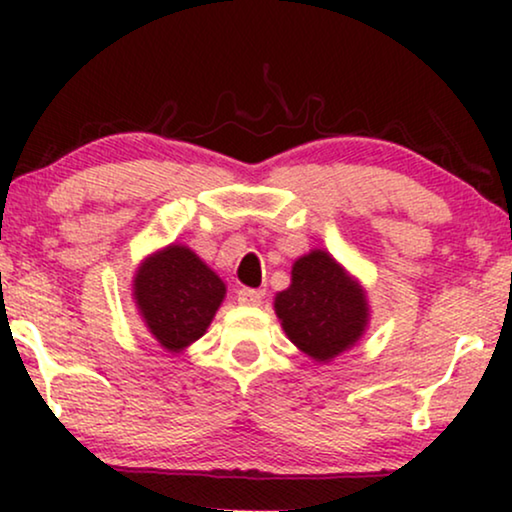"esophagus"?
I'll list each match as a JSON object with an SVG mask.
<instances>
[{"label": "esophagus", "instance_id": "obj_1", "mask_svg": "<svg viewBox=\"0 0 512 512\" xmlns=\"http://www.w3.org/2000/svg\"><path fill=\"white\" fill-rule=\"evenodd\" d=\"M247 286H254V284H251V282H247Z\"/></svg>", "mask_w": 512, "mask_h": 512}]
</instances>
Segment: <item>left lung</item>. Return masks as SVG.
<instances>
[{"mask_svg":"<svg viewBox=\"0 0 512 512\" xmlns=\"http://www.w3.org/2000/svg\"><path fill=\"white\" fill-rule=\"evenodd\" d=\"M132 293L153 338L181 352L207 333L226 284L191 247L170 244L139 265Z\"/></svg>","mask_w":512,"mask_h":512,"instance_id":"1","label":"left lung"}]
</instances>
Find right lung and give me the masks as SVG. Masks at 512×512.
Returning a JSON list of instances; mask_svg holds the SVG:
<instances>
[{"label": "right lung", "mask_w": 512, "mask_h": 512, "mask_svg": "<svg viewBox=\"0 0 512 512\" xmlns=\"http://www.w3.org/2000/svg\"><path fill=\"white\" fill-rule=\"evenodd\" d=\"M275 312L293 345L317 361H331L352 347L368 324L361 286L324 249L298 258L291 286L277 293Z\"/></svg>", "instance_id": "right-lung-1"}]
</instances>
